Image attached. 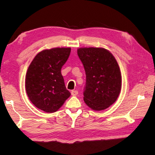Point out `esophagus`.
Wrapping results in <instances>:
<instances>
[{
	"label": "esophagus",
	"instance_id": "34e87169",
	"mask_svg": "<svg viewBox=\"0 0 155 155\" xmlns=\"http://www.w3.org/2000/svg\"><path fill=\"white\" fill-rule=\"evenodd\" d=\"M71 94L73 96H77L78 94V91L77 90H72V91H71Z\"/></svg>",
	"mask_w": 155,
	"mask_h": 155
}]
</instances>
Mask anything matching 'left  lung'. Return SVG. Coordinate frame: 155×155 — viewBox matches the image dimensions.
<instances>
[{"label": "left lung", "instance_id": "1", "mask_svg": "<svg viewBox=\"0 0 155 155\" xmlns=\"http://www.w3.org/2000/svg\"><path fill=\"white\" fill-rule=\"evenodd\" d=\"M77 54L86 74L84 102L94 111L107 109L121 91L122 76L116 59L103 48H79Z\"/></svg>", "mask_w": 155, "mask_h": 155}]
</instances>
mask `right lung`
Wrapping results in <instances>:
<instances>
[{
    "mask_svg": "<svg viewBox=\"0 0 155 155\" xmlns=\"http://www.w3.org/2000/svg\"><path fill=\"white\" fill-rule=\"evenodd\" d=\"M71 48L43 50L36 54L25 78L27 96L37 108L47 113L58 111L70 96L61 73Z\"/></svg>",
    "mask_w": 155,
    "mask_h": 155,
    "instance_id": "1",
    "label": "right lung"
}]
</instances>
